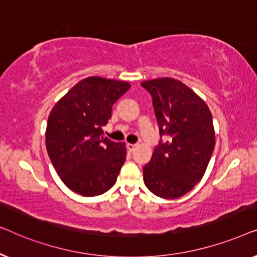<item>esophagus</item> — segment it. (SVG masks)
Here are the masks:
<instances>
[{
  "label": "esophagus",
  "mask_w": 257,
  "mask_h": 257,
  "mask_svg": "<svg viewBox=\"0 0 257 257\" xmlns=\"http://www.w3.org/2000/svg\"><path fill=\"white\" fill-rule=\"evenodd\" d=\"M137 146H138V145H137V144H127V149L130 150V151H133V150H135L136 149V147Z\"/></svg>",
  "instance_id": "34e87169"
}]
</instances>
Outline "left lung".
Wrapping results in <instances>:
<instances>
[{"label": "left lung", "mask_w": 257, "mask_h": 257, "mask_svg": "<svg viewBox=\"0 0 257 257\" xmlns=\"http://www.w3.org/2000/svg\"><path fill=\"white\" fill-rule=\"evenodd\" d=\"M142 85L152 96L160 136L170 137L144 166V182L159 198L178 199L194 188L208 166L215 146L212 113L180 80L163 77Z\"/></svg>", "instance_id": "8db88e82"}]
</instances>
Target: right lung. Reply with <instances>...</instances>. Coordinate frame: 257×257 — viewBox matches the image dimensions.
<instances>
[{
	"label": "right lung",
	"mask_w": 257,
	"mask_h": 257,
	"mask_svg": "<svg viewBox=\"0 0 257 257\" xmlns=\"http://www.w3.org/2000/svg\"><path fill=\"white\" fill-rule=\"evenodd\" d=\"M131 84L87 77L64 94L49 114L45 145L61 180L72 192L97 196L117 181L126 158L125 143L112 142L101 126Z\"/></svg>",
	"instance_id": "right-lung-1"
}]
</instances>
